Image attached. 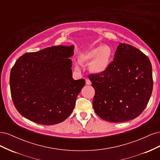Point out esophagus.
I'll return each instance as SVG.
<instances>
[{
	"mask_svg": "<svg viewBox=\"0 0 160 160\" xmlns=\"http://www.w3.org/2000/svg\"><path fill=\"white\" fill-rule=\"evenodd\" d=\"M85 83H86V85H89L91 84V81L89 79H87L85 80Z\"/></svg>",
	"mask_w": 160,
	"mask_h": 160,
	"instance_id": "34e87169",
	"label": "esophagus"
}]
</instances>
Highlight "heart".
I'll return each instance as SVG.
<instances>
[{"label": "heart", "mask_w": 160, "mask_h": 160, "mask_svg": "<svg viewBox=\"0 0 160 160\" xmlns=\"http://www.w3.org/2000/svg\"><path fill=\"white\" fill-rule=\"evenodd\" d=\"M113 56V50L106 45L92 47L89 51L79 55L81 64L89 63V70L94 74H101L107 70L110 65ZM75 69L80 70L78 63H75Z\"/></svg>", "instance_id": "1"}]
</instances>
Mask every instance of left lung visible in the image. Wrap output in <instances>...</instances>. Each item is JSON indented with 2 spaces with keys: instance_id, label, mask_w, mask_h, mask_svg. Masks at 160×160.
<instances>
[{
  "instance_id": "8db88e82",
  "label": "left lung",
  "mask_w": 160,
  "mask_h": 160,
  "mask_svg": "<svg viewBox=\"0 0 160 160\" xmlns=\"http://www.w3.org/2000/svg\"><path fill=\"white\" fill-rule=\"evenodd\" d=\"M89 78L95 91V112L110 122H124L138 117L152 93V68L149 58L125 43L118 45L107 70Z\"/></svg>"
}]
</instances>
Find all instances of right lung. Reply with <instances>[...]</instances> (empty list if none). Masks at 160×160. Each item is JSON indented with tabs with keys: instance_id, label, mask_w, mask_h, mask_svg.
<instances>
[{
	"instance_id": "add662e5",
	"label": "right lung",
	"mask_w": 160,
	"mask_h": 160,
	"mask_svg": "<svg viewBox=\"0 0 160 160\" xmlns=\"http://www.w3.org/2000/svg\"><path fill=\"white\" fill-rule=\"evenodd\" d=\"M74 45H58L19 57L10 74L11 93L16 109L24 118L42 125L63 122L71 114L85 84L74 80Z\"/></svg>"
}]
</instances>
